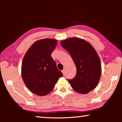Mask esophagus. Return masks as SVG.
Returning a JSON list of instances; mask_svg holds the SVG:
<instances>
[{"instance_id":"esophagus-1","label":"esophagus","mask_w":122,"mask_h":122,"mask_svg":"<svg viewBox=\"0 0 122 122\" xmlns=\"http://www.w3.org/2000/svg\"><path fill=\"white\" fill-rule=\"evenodd\" d=\"M62 74H63V75H65V69H63V70H62Z\"/></svg>"}]
</instances>
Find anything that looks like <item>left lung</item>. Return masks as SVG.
Segmentation results:
<instances>
[{
	"label": "left lung",
	"instance_id": "obj_1",
	"mask_svg": "<svg viewBox=\"0 0 122 122\" xmlns=\"http://www.w3.org/2000/svg\"><path fill=\"white\" fill-rule=\"evenodd\" d=\"M71 54L76 67L74 78L68 80L74 90L87 94L96 87L101 75V63L96 51L89 43L77 38L61 41Z\"/></svg>",
	"mask_w": 122,
	"mask_h": 122
}]
</instances>
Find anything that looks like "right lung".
Segmentation results:
<instances>
[{"label":"right lung","instance_id":"add662e5","mask_svg":"<svg viewBox=\"0 0 122 122\" xmlns=\"http://www.w3.org/2000/svg\"><path fill=\"white\" fill-rule=\"evenodd\" d=\"M57 42L51 39L36 41L28 49L22 60V79L28 89L37 95L49 94L63 76L51 56Z\"/></svg>","mask_w":122,"mask_h":122}]
</instances>
